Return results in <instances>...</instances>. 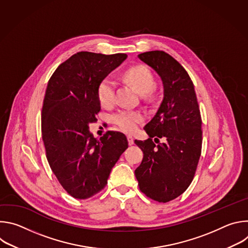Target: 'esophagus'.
Returning a JSON list of instances; mask_svg holds the SVG:
<instances>
[{"label":"esophagus","instance_id":"1","mask_svg":"<svg viewBox=\"0 0 248 248\" xmlns=\"http://www.w3.org/2000/svg\"><path fill=\"white\" fill-rule=\"evenodd\" d=\"M127 140H128V144L133 145L134 144V138L131 135H127Z\"/></svg>","mask_w":248,"mask_h":248}]
</instances>
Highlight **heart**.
I'll use <instances>...</instances> for the list:
<instances>
[{"instance_id": "obj_1", "label": "heart", "mask_w": 248, "mask_h": 248, "mask_svg": "<svg viewBox=\"0 0 248 248\" xmlns=\"http://www.w3.org/2000/svg\"><path fill=\"white\" fill-rule=\"evenodd\" d=\"M125 79L141 94H148L154 87L155 81L150 70L144 65H137L129 68L124 75ZM98 98L103 107H110L116 99V84L113 79L105 78L98 87ZM143 117L139 112L121 111L113 120L123 130L131 132L136 129Z\"/></svg>"}]
</instances>
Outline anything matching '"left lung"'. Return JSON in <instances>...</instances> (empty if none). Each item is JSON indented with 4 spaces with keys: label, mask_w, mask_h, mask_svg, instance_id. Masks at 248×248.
<instances>
[{
    "label": "left lung",
    "mask_w": 248,
    "mask_h": 248,
    "mask_svg": "<svg viewBox=\"0 0 248 248\" xmlns=\"http://www.w3.org/2000/svg\"><path fill=\"white\" fill-rule=\"evenodd\" d=\"M137 57L160 78L163 100L144 126L149 137L134 141L144 154L134 172L140 190L165 203L183 194L193 180L201 155V116L194 85L178 61L163 51Z\"/></svg>",
    "instance_id": "obj_1"
}]
</instances>
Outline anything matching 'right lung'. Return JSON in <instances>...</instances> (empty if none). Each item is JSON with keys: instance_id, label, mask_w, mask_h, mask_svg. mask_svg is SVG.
I'll return each mask as SVG.
<instances>
[{"instance_id": "1", "label": "right lung", "mask_w": 248, "mask_h": 248, "mask_svg": "<svg viewBox=\"0 0 248 248\" xmlns=\"http://www.w3.org/2000/svg\"><path fill=\"white\" fill-rule=\"evenodd\" d=\"M126 58L79 52L61 63L48 82L42 108L47 160L62 186L77 199L101 191L128 147L122 132L108 131L98 139L89 130L101 110L99 84Z\"/></svg>"}]
</instances>
